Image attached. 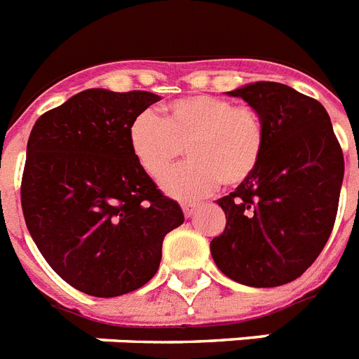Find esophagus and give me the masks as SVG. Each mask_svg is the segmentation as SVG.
<instances>
[{
    "mask_svg": "<svg viewBox=\"0 0 359 359\" xmlns=\"http://www.w3.org/2000/svg\"><path fill=\"white\" fill-rule=\"evenodd\" d=\"M182 209H183V213H185V217H191V215H193L194 211L198 209V203H191V202L183 203Z\"/></svg>",
    "mask_w": 359,
    "mask_h": 359,
    "instance_id": "34e87169",
    "label": "esophagus"
}]
</instances>
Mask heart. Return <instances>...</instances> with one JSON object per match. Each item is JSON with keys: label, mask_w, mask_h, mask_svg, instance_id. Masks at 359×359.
<instances>
[{"label": "heart", "mask_w": 359, "mask_h": 359, "mask_svg": "<svg viewBox=\"0 0 359 359\" xmlns=\"http://www.w3.org/2000/svg\"><path fill=\"white\" fill-rule=\"evenodd\" d=\"M265 146L266 130L256 109L209 94L172 102L163 118L142 111L130 126V148L150 177H161L185 148L187 165L161 182L165 193L177 200L205 196L219 183L228 189L246 183L256 174Z\"/></svg>", "instance_id": "obj_1"}]
</instances>
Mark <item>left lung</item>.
I'll use <instances>...</instances> for the list:
<instances>
[{
    "label": "left lung",
    "instance_id": "left-lung-1",
    "mask_svg": "<svg viewBox=\"0 0 359 359\" xmlns=\"http://www.w3.org/2000/svg\"><path fill=\"white\" fill-rule=\"evenodd\" d=\"M226 94L259 113L266 146L256 174L217 200L226 228L211 241V256L233 282L276 287L302 276L325 248L345 159L317 100L272 81Z\"/></svg>",
    "mask_w": 359,
    "mask_h": 359
}]
</instances>
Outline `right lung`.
Here are the masks:
<instances>
[{"mask_svg":"<svg viewBox=\"0 0 359 359\" xmlns=\"http://www.w3.org/2000/svg\"><path fill=\"white\" fill-rule=\"evenodd\" d=\"M159 100L144 90L88 88L31 130L25 224L51 269L90 297H120L150 282L165 235L185 220L130 148L133 118Z\"/></svg>","mask_w":359,"mask_h":359,"instance_id":"obj_1","label":"right lung"}]
</instances>
